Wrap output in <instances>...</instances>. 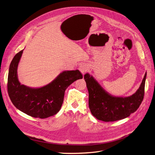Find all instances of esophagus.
Segmentation results:
<instances>
[{
  "label": "esophagus",
  "instance_id": "obj_1",
  "mask_svg": "<svg viewBox=\"0 0 155 155\" xmlns=\"http://www.w3.org/2000/svg\"><path fill=\"white\" fill-rule=\"evenodd\" d=\"M79 70L80 71L81 73L83 74V75H84L88 70V66L87 64H81L79 66Z\"/></svg>",
  "mask_w": 155,
  "mask_h": 155
}]
</instances>
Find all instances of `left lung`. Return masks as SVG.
<instances>
[{
	"label": "left lung",
	"mask_w": 155,
	"mask_h": 155,
	"mask_svg": "<svg viewBox=\"0 0 155 155\" xmlns=\"http://www.w3.org/2000/svg\"><path fill=\"white\" fill-rule=\"evenodd\" d=\"M147 72L136 93L128 97L114 96L101 87L93 76L86 73L84 78L89 92V107L97 120L105 122L120 120L128 117L140 107L144 94Z\"/></svg>",
	"instance_id": "left-lung-1"
}]
</instances>
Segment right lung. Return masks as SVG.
<instances>
[{"instance_id": "1", "label": "right lung", "mask_w": 155, "mask_h": 155, "mask_svg": "<svg viewBox=\"0 0 155 155\" xmlns=\"http://www.w3.org/2000/svg\"><path fill=\"white\" fill-rule=\"evenodd\" d=\"M23 50L15 54L8 69L7 90L13 104L26 114L41 119L57 114L62 106L65 91L78 79L83 78L79 70L64 71L44 86L34 88L21 84L17 68Z\"/></svg>"}]
</instances>
